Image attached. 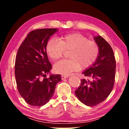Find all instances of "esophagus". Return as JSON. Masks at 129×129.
<instances>
[{
	"instance_id": "1",
	"label": "esophagus",
	"mask_w": 129,
	"mask_h": 129,
	"mask_svg": "<svg viewBox=\"0 0 129 129\" xmlns=\"http://www.w3.org/2000/svg\"><path fill=\"white\" fill-rule=\"evenodd\" d=\"M68 77V76H66V75H62L61 76L62 80H64V79H65V78H67Z\"/></svg>"
}]
</instances>
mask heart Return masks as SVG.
<instances>
[{"label":"heart","mask_w":129,"mask_h":129,"mask_svg":"<svg viewBox=\"0 0 129 129\" xmlns=\"http://www.w3.org/2000/svg\"><path fill=\"white\" fill-rule=\"evenodd\" d=\"M46 51L51 60L61 58L65 52H69L67 60H61L54 65L56 72L69 75L78 69H86L97 60L100 53L98 44L89 40L80 34L75 33L60 36L58 41L51 39L47 43Z\"/></svg>","instance_id":"obj_1"}]
</instances>
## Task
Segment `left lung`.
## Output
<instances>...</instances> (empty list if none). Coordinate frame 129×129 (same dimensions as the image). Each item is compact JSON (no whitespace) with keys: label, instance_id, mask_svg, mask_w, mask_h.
<instances>
[{"label":"left lung","instance_id":"left-lung-1","mask_svg":"<svg viewBox=\"0 0 129 129\" xmlns=\"http://www.w3.org/2000/svg\"><path fill=\"white\" fill-rule=\"evenodd\" d=\"M100 53L93 65L83 72L91 80L81 79L80 86L75 91L80 101L88 106L101 103L112 91L114 84L116 62L110 44L101 36L94 37Z\"/></svg>","mask_w":129,"mask_h":129}]
</instances>
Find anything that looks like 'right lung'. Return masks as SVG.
<instances>
[{
	"label": "right lung",
	"mask_w": 129,
	"mask_h": 129,
	"mask_svg": "<svg viewBox=\"0 0 129 129\" xmlns=\"http://www.w3.org/2000/svg\"><path fill=\"white\" fill-rule=\"evenodd\" d=\"M58 29L43 28L32 30L19 47L15 65V75L19 93L30 105L42 106L53 95L60 75L44 77L52 69L46 46L51 36Z\"/></svg>",
	"instance_id": "1"
}]
</instances>
